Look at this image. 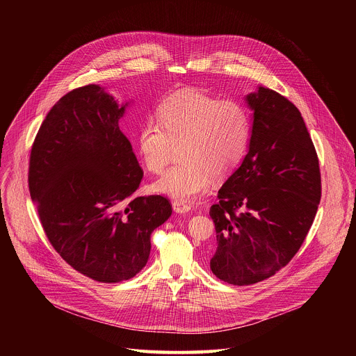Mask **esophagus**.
<instances>
[{
    "label": "esophagus",
    "instance_id": "esophagus-1",
    "mask_svg": "<svg viewBox=\"0 0 356 356\" xmlns=\"http://www.w3.org/2000/svg\"><path fill=\"white\" fill-rule=\"evenodd\" d=\"M172 208H174V211L178 212V213H186V212H189V211L192 209V205L189 203H186V202H182V200H175V202L172 203Z\"/></svg>",
    "mask_w": 356,
    "mask_h": 356
}]
</instances>
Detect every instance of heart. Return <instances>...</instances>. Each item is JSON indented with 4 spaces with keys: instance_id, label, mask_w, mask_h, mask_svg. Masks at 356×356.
Segmentation results:
<instances>
[{
    "instance_id": "heart-1",
    "label": "heart",
    "mask_w": 356,
    "mask_h": 356,
    "mask_svg": "<svg viewBox=\"0 0 356 356\" xmlns=\"http://www.w3.org/2000/svg\"><path fill=\"white\" fill-rule=\"evenodd\" d=\"M251 116L241 102L199 92H178L160 104L157 120L148 119L137 134L145 168L161 172L179 161L152 185L153 192L177 200H193L212 184V175L230 174L247 152Z\"/></svg>"
}]
</instances>
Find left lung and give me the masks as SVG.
<instances>
[{
	"label": "left lung",
	"mask_w": 356,
	"mask_h": 356,
	"mask_svg": "<svg viewBox=\"0 0 356 356\" xmlns=\"http://www.w3.org/2000/svg\"><path fill=\"white\" fill-rule=\"evenodd\" d=\"M248 153L209 209L216 230L212 273L252 285L285 267L300 250L321 202V172L300 111L259 86Z\"/></svg>",
	"instance_id": "1"
}]
</instances>
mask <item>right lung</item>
Listing matches in <instances>:
<instances>
[{"label": "right lung", "mask_w": 356, "mask_h": 356, "mask_svg": "<svg viewBox=\"0 0 356 356\" xmlns=\"http://www.w3.org/2000/svg\"><path fill=\"white\" fill-rule=\"evenodd\" d=\"M127 105L99 85L71 90L42 122L29 167L30 195L56 252L108 284L145 267L151 234L172 212L159 195L131 199L144 171L119 129Z\"/></svg>", "instance_id": "obj_1"}]
</instances>
